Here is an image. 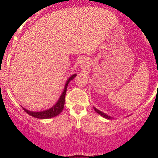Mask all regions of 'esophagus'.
Wrapping results in <instances>:
<instances>
[{
    "instance_id": "obj_1",
    "label": "esophagus",
    "mask_w": 158,
    "mask_h": 158,
    "mask_svg": "<svg viewBox=\"0 0 158 158\" xmlns=\"http://www.w3.org/2000/svg\"><path fill=\"white\" fill-rule=\"evenodd\" d=\"M80 64L81 67H86L88 65V62L87 61H85V59H82V60L80 61Z\"/></svg>"
}]
</instances>
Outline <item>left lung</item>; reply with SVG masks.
<instances>
[{
	"label": "left lung",
	"instance_id": "8db88e82",
	"mask_svg": "<svg viewBox=\"0 0 158 158\" xmlns=\"http://www.w3.org/2000/svg\"><path fill=\"white\" fill-rule=\"evenodd\" d=\"M94 110H95V111L97 112V114H99V115H101V116H102V117H104V118H106V119H113V117H110V116H108V115H107V114H104V113H103V112L100 111V110H99L98 109H97V108H94Z\"/></svg>",
	"mask_w": 158,
	"mask_h": 158
}]
</instances>
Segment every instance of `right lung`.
Here are the masks:
<instances>
[{"label": "right lung", "mask_w": 158, "mask_h": 158, "mask_svg": "<svg viewBox=\"0 0 158 158\" xmlns=\"http://www.w3.org/2000/svg\"><path fill=\"white\" fill-rule=\"evenodd\" d=\"M77 77V74H73L68 79V81H66V84H65L64 90H63L62 94H61V97H59L58 102L54 105L52 108H49L48 110H43V111H31V110H27L26 108H23V109L27 112V114H30L32 117H35V118L39 119H49L52 118V117H56L57 115H59V114L62 111L63 108H64V101H65V94H66L67 91V88H68L69 82L73 79L74 78Z\"/></svg>", "instance_id": "obj_1"}]
</instances>
